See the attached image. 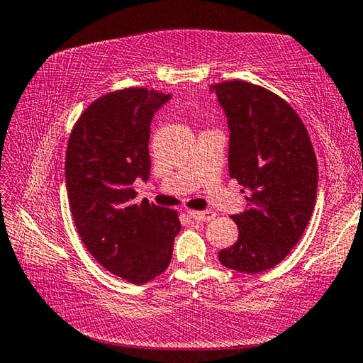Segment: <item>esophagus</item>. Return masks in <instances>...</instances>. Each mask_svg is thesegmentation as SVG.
Here are the masks:
<instances>
[{"mask_svg": "<svg viewBox=\"0 0 363 363\" xmlns=\"http://www.w3.org/2000/svg\"><path fill=\"white\" fill-rule=\"evenodd\" d=\"M187 214L192 217L194 220H199V222H209V220H213L214 216H216L213 211H209V209H206V211H187Z\"/></svg>", "mask_w": 363, "mask_h": 363, "instance_id": "esophagus-1", "label": "esophagus"}]
</instances>
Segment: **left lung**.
Returning <instances> with one entry per match:
<instances>
[{
    "mask_svg": "<svg viewBox=\"0 0 363 363\" xmlns=\"http://www.w3.org/2000/svg\"><path fill=\"white\" fill-rule=\"evenodd\" d=\"M230 130L228 173L242 186L247 208L232 216L240 235L219 262L241 273L278 265L298 242L318 194V160L301 118L260 85H211Z\"/></svg>",
    "mask_w": 363,
    "mask_h": 363,
    "instance_id": "8db88e82",
    "label": "left lung"
}]
</instances>
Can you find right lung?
Instances as JSON below:
<instances>
[{"instance_id":"obj_1","label":"right lung","mask_w":363,"mask_h":363,"mask_svg":"<svg viewBox=\"0 0 363 363\" xmlns=\"http://www.w3.org/2000/svg\"><path fill=\"white\" fill-rule=\"evenodd\" d=\"M171 95L130 87L100 96L71 131L65 176L72 219L94 259L133 284L168 268L181 222L176 211L135 201L149 179L150 121Z\"/></svg>"}]
</instances>
